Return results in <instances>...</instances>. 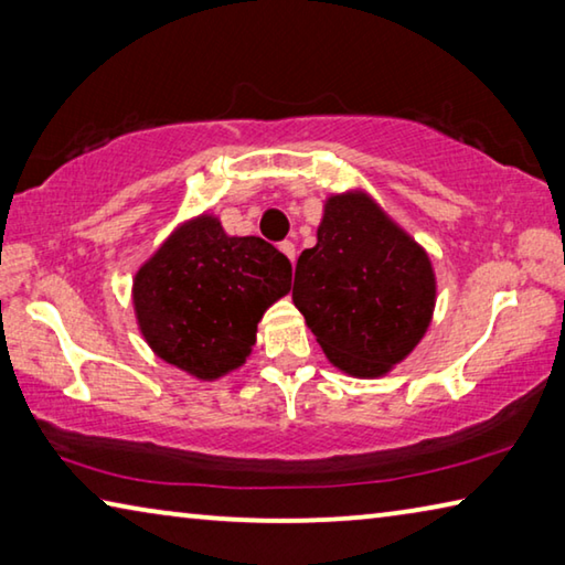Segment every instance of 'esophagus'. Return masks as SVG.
I'll return each mask as SVG.
<instances>
[{
    "label": "esophagus",
    "instance_id": "esophagus-1",
    "mask_svg": "<svg viewBox=\"0 0 565 565\" xmlns=\"http://www.w3.org/2000/svg\"><path fill=\"white\" fill-rule=\"evenodd\" d=\"M279 248H281V254L286 256V259H289V262L294 264V259H296V246H294L291 242H281Z\"/></svg>",
    "mask_w": 565,
    "mask_h": 565
}]
</instances>
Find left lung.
<instances>
[{"mask_svg": "<svg viewBox=\"0 0 565 565\" xmlns=\"http://www.w3.org/2000/svg\"><path fill=\"white\" fill-rule=\"evenodd\" d=\"M291 299L333 366L379 379L431 327L436 274L426 248L366 191L351 189L323 202L317 246L296 262Z\"/></svg>", "mask_w": 565, "mask_h": 565, "instance_id": "1", "label": "left lung"}]
</instances>
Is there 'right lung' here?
Wrapping results in <instances>:
<instances>
[{
  "instance_id": "right-lung-1",
  "label": "right lung",
  "mask_w": 565,
  "mask_h": 565,
  "mask_svg": "<svg viewBox=\"0 0 565 565\" xmlns=\"http://www.w3.org/2000/svg\"><path fill=\"white\" fill-rule=\"evenodd\" d=\"M291 289V264L259 236H228L214 214L179 224L131 284L149 349L199 381L244 366L264 311Z\"/></svg>"
}]
</instances>
